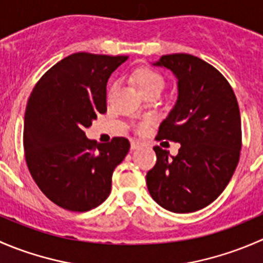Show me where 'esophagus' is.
<instances>
[{
	"label": "esophagus",
	"instance_id": "obj_1",
	"mask_svg": "<svg viewBox=\"0 0 263 263\" xmlns=\"http://www.w3.org/2000/svg\"><path fill=\"white\" fill-rule=\"evenodd\" d=\"M140 146H141V142L136 141V140H131V148H132V150H135V148H137Z\"/></svg>",
	"mask_w": 263,
	"mask_h": 263
}]
</instances>
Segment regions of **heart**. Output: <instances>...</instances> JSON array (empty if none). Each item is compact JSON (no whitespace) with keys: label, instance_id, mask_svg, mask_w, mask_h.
<instances>
[{"label":"heart","instance_id":"1","mask_svg":"<svg viewBox=\"0 0 263 263\" xmlns=\"http://www.w3.org/2000/svg\"><path fill=\"white\" fill-rule=\"evenodd\" d=\"M135 78H136L142 91L146 95L155 94V92L160 94L164 87H165V79L163 78V75H160L158 71L153 70L150 67H141L140 70H137L136 73H135ZM113 90H115V85L110 89V92ZM147 124L148 121H141L136 124V128L139 131H145L147 128Z\"/></svg>","mask_w":263,"mask_h":263}]
</instances>
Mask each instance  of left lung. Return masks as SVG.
I'll return each instance as SVG.
<instances>
[{
	"label": "left lung",
	"instance_id": "obj_1",
	"mask_svg": "<svg viewBox=\"0 0 263 263\" xmlns=\"http://www.w3.org/2000/svg\"><path fill=\"white\" fill-rule=\"evenodd\" d=\"M155 66L173 71L178 99L161 122L156 140L179 142L177 156L154 146L156 164L146 174L151 197L172 213L201 210L228 185L242 148L237 97L210 63L187 53L161 55Z\"/></svg>",
	"mask_w": 263,
	"mask_h": 263
}]
</instances>
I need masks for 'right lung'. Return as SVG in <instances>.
<instances>
[{"mask_svg": "<svg viewBox=\"0 0 263 263\" xmlns=\"http://www.w3.org/2000/svg\"><path fill=\"white\" fill-rule=\"evenodd\" d=\"M127 55L79 52L49 68L34 86L24 119V151L39 190L60 208L84 213L104 202L113 171L129 150L126 137L107 144L85 128L107 112V82Z\"/></svg>", "mask_w": 263, "mask_h": 263, "instance_id": "right-lung-1", "label": "right lung"}]
</instances>
